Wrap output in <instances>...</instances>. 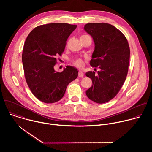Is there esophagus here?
Returning <instances> with one entry per match:
<instances>
[{
  "label": "esophagus",
  "mask_w": 152,
  "mask_h": 152,
  "mask_svg": "<svg viewBox=\"0 0 152 152\" xmlns=\"http://www.w3.org/2000/svg\"><path fill=\"white\" fill-rule=\"evenodd\" d=\"M83 75H84V74H83V73L82 71H79V73H78L79 77H83Z\"/></svg>",
  "instance_id": "esophagus-1"
}]
</instances>
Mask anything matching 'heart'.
<instances>
[{
  "instance_id": "1",
  "label": "heart",
  "mask_w": 152,
  "mask_h": 152,
  "mask_svg": "<svg viewBox=\"0 0 152 152\" xmlns=\"http://www.w3.org/2000/svg\"><path fill=\"white\" fill-rule=\"evenodd\" d=\"M85 35H82V36H85ZM73 64H74V66H75L76 67L80 68V67H82L83 66V61L82 59L78 58V59L75 60L73 62Z\"/></svg>"
}]
</instances>
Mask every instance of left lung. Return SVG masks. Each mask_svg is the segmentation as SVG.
I'll use <instances>...</instances> for the list:
<instances>
[{"instance_id": "1", "label": "left lung", "mask_w": 152, "mask_h": 152, "mask_svg": "<svg viewBox=\"0 0 152 152\" xmlns=\"http://www.w3.org/2000/svg\"><path fill=\"white\" fill-rule=\"evenodd\" d=\"M84 29L93 38L95 49L90 66L100 69L88 72L92 86L86 94L92 101L104 103L118 93L126 80L129 64L130 48L124 34L115 26L104 23H87Z\"/></svg>"}]
</instances>
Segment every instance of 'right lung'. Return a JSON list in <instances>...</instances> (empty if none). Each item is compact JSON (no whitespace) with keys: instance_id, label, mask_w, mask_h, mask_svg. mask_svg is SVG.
<instances>
[{"instance_id":"obj_1","label":"right lung","mask_w":152,"mask_h":152,"mask_svg":"<svg viewBox=\"0 0 152 152\" xmlns=\"http://www.w3.org/2000/svg\"><path fill=\"white\" fill-rule=\"evenodd\" d=\"M77 25L53 23L35 28L25 41L22 62L29 88L39 100L52 103L61 100L67 85L78 76L77 69L67 66L56 72V57L61 56L66 41Z\"/></svg>"}]
</instances>
